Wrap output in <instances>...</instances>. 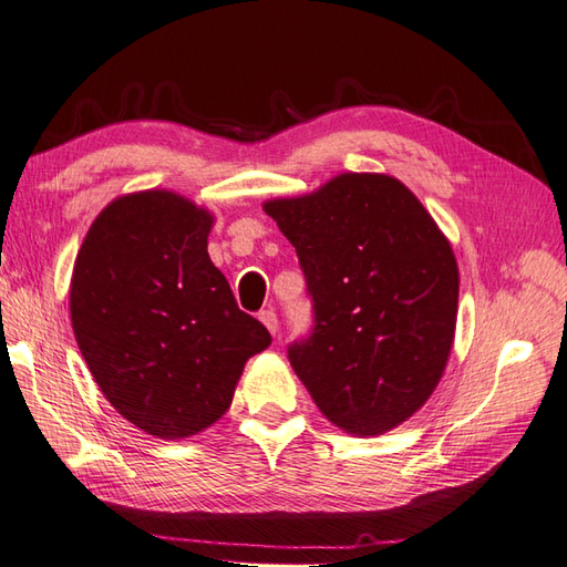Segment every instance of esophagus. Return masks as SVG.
<instances>
[{"instance_id": "esophagus-1", "label": "esophagus", "mask_w": 567, "mask_h": 567, "mask_svg": "<svg viewBox=\"0 0 567 567\" xmlns=\"http://www.w3.org/2000/svg\"><path fill=\"white\" fill-rule=\"evenodd\" d=\"M258 318H260V323H264L270 330V336H275V332H278V313H275L272 309L260 311Z\"/></svg>"}]
</instances>
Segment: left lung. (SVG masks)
Returning a JSON list of instances; mask_svg holds the SVG:
<instances>
[{"instance_id":"left-lung-1","label":"left lung","mask_w":567,"mask_h":567,"mask_svg":"<svg viewBox=\"0 0 567 567\" xmlns=\"http://www.w3.org/2000/svg\"><path fill=\"white\" fill-rule=\"evenodd\" d=\"M264 210L292 241L313 330L289 364L328 422L381 435L424 408L455 340L460 272L447 237L390 174L344 172Z\"/></svg>"}]
</instances>
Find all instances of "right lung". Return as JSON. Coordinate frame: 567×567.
Wrapping results in <instances>:
<instances>
[{"mask_svg": "<svg viewBox=\"0 0 567 567\" xmlns=\"http://www.w3.org/2000/svg\"><path fill=\"white\" fill-rule=\"evenodd\" d=\"M215 217L167 188L100 210L69 287L71 326L97 388L126 422L179 441L231 404L270 332L244 313L208 256Z\"/></svg>", "mask_w": 567, "mask_h": 567, "instance_id": "1", "label": "right lung"}]
</instances>
